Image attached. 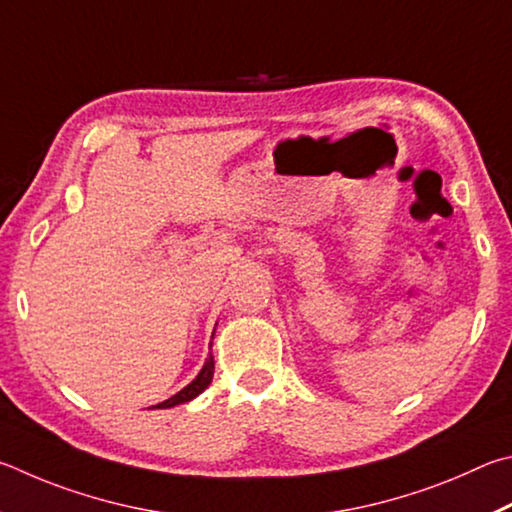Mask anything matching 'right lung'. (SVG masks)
Masks as SVG:
<instances>
[{
    "label": "right lung",
    "instance_id": "obj_1",
    "mask_svg": "<svg viewBox=\"0 0 512 512\" xmlns=\"http://www.w3.org/2000/svg\"><path fill=\"white\" fill-rule=\"evenodd\" d=\"M213 371H215V366H213V355H209V357H206L204 366H202V371L197 373V378H195L191 384H188V387H184L182 391L175 393L173 398H168V400H164V402H159L157 409H168V407L182 405V402H188V400H193L195 396H200V393H202V391L211 384V380H213Z\"/></svg>",
    "mask_w": 512,
    "mask_h": 512
}]
</instances>
